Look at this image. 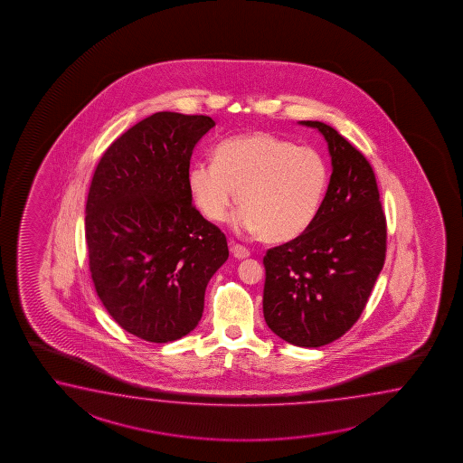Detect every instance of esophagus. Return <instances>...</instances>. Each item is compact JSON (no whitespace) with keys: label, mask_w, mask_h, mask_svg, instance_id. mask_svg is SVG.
<instances>
[{"label":"esophagus","mask_w":463,"mask_h":463,"mask_svg":"<svg viewBox=\"0 0 463 463\" xmlns=\"http://www.w3.org/2000/svg\"><path fill=\"white\" fill-rule=\"evenodd\" d=\"M230 250H232V254H233V258H236V260H245V258L250 256V250L245 248V246L232 243V245H230Z\"/></svg>","instance_id":"1"}]
</instances>
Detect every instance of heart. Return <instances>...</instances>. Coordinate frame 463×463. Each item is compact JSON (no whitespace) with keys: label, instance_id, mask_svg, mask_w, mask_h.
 I'll use <instances>...</instances> for the list:
<instances>
[{"label":"heart","instance_id":"1","mask_svg":"<svg viewBox=\"0 0 463 463\" xmlns=\"http://www.w3.org/2000/svg\"><path fill=\"white\" fill-rule=\"evenodd\" d=\"M324 156L289 139L254 131L222 141L213 163L192 164L187 185L202 215L222 222L236 200V230L282 241L302 233L326 194Z\"/></svg>","mask_w":463,"mask_h":463}]
</instances>
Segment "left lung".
<instances>
[{"label":"left lung","mask_w":463,"mask_h":463,"mask_svg":"<svg viewBox=\"0 0 463 463\" xmlns=\"http://www.w3.org/2000/svg\"><path fill=\"white\" fill-rule=\"evenodd\" d=\"M299 125L326 139L332 175L312 223L263 258V314L282 340L317 348L362 316L384 264L386 218L366 157L322 121Z\"/></svg>","instance_id":"1"}]
</instances>
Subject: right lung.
Here are the masks:
<instances>
[{
    "label": "right lung",
    "instance_id": "1",
    "mask_svg": "<svg viewBox=\"0 0 463 463\" xmlns=\"http://www.w3.org/2000/svg\"><path fill=\"white\" fill-rule=\"evenodd\" d=\"M215 127L203 115L159 111L109 146L91 179L85 238L91 279L121 328L167 344L199 326L227 238L192 205L194 147Z\"/></svg>",
    "mask_w": 463,
    "mask_h": 463
}]
</instances>
